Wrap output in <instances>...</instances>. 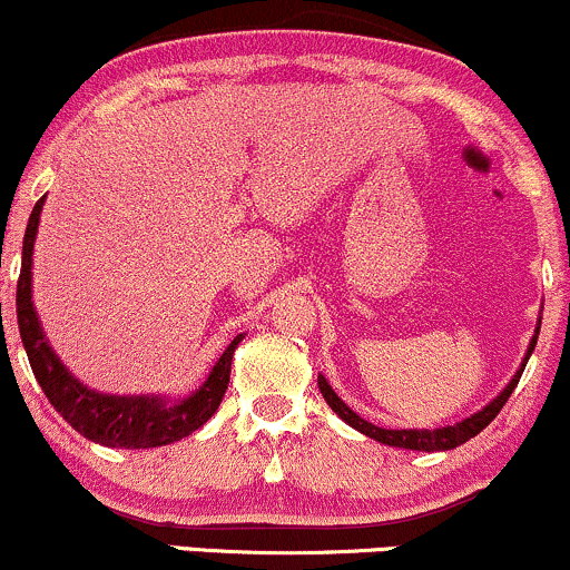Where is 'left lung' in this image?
I'll use <instances>...</instances> for the list:
<instances>
[{
  "label": "left lung",
  "mask_w": 570,
  "mask_h": 570,
  "mask_svg": "<svg viewBox=\"0 0 570 570\" xmlns=\"http://www.w3.org/2000/svg\"><path fill=\"white\" fill-rule=\"evenodd\" d=\"M535 337H539V330H535L531 345H528L525 358H522V367L514 372L512 383H509L507 389H503L501 394L495 396L493 402H490L485 410L474 412L472 417H466V421L455 423V426H442V429H434V431H429V429L417 431V429H381V426H372L370 421H364V417H358L356 412H353V410L348 407V404H345L343 399H340V396L335 394V391H332V385L326 383L324 375H318V389H322L326 404H330V407L335 410L337 415L343 417L345 423H348V426H353L356 431H362V434H367L370 440H377V442H383V444H391V448L421 450V453H436V450H453V448H458V444L469 442V440H472V436L480 434V431L485 429L488 423L493 421L495 415H499L503 404H507V399L512 396L514 385L520 383L522 370H525L528 358H531V353H533V348H535Z\"/></svg>",
  "instance_id": "left-lung-1"
}]
</instances>
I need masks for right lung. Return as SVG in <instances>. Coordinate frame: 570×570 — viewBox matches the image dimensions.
Segmentation results:
<instances>
[{"label": "right lung", "mask_w": 570, "mask_h": 570, "mask_svg": "<svg viewBox=\"0 0 570 570\" xmlns=\"http://www.w3.org/2000/svg\"><path fill=\"white\" fill-rule=\"evenodd\" d=\"M42 203L45 198L37 200V206L31 208L29 225H26L16 307L26 356H29L31 372H35L37 383L42 385L45 396L61 412V417L71 429L80 431L90 442L104 444V448L147 450L185 440V436L200 429L217 412L222 396L227 391V383H230L233 351L238 348L244 337H235L227 345L219 362L214 364L208 381L193 396H187L185 402L168 404L166 399L158 396H107L90 391L88 385H82L58 362L53 348H50L48 340L42 335L35 305H31V252H35Z\"/></svg>", "instance_id": "right-lung-1"}]
</instances>
